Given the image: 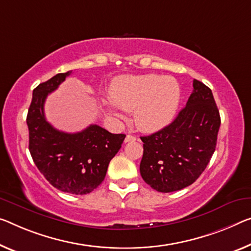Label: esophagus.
<instances>
[{
    "label": "esophagus",
    "instance_id": "esophagus-1",
    "mask_svg": "<svg viewBox=\"0 0 251 251\" xmlns=\"http://www.w3.org/2000/svg\"><path fill=\"white\" fill-rule=\"evenodd\" d=\"M134 140H137V137L132 136V134H126V137L125 139L126 142H130V141H134Z\"/></svg>",
    "mask_w": 251,
    "mask_h": 251
}]
</instances>
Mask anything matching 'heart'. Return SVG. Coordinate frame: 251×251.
<instances>
[{"instance_id": "1", "label": "heart", "mask_w": 251, "mask_h": 251, "mask_svg": "<svg viewBox=\"0 0 251 251\" xmlns=\"http://www.w3.org/2000/svg\"><path fill=\"white\" fill-rule=\"evenodd\" d=\"M110 96L114 105L134 111V122L139 129L155 132L174 120L180 102V87L169 76L153 74L121 76L113 80ZM114 117L121 114L113 109Z\"/></svg>"}]
</instances>
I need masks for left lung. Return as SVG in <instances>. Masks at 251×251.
Here are the masks:
<instances>
[{
  "label": "left lung",
  "mask_w": 251,
  "mask_h": 251,
  "mask_svg": "<svg viewBox=\"0 0 251 251\" xmlns=\"http://www.w3.org/2000/svg\"><path fill=\"white\" fill-rule=\"evenodd\" d=\"M186 106L171 125L140 137V174L161 193L179 191L199 178L213 155L221 119L212 91L198 79Z\"/></svg>",
  "instance_id": "left-lung-1"
}]
</instances>
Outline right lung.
I'll list each match as a JSON object with an SVG mask.
<instances>
[{
	"mask_svg": "<svg viewBox=\"0 0 251 251\" xmlns=\"http://www.w3.org/2000/svg\"><path fill=\"white\" fill-rule=\"evenodd\" d=\"M71 74L72 71L60 73L33 90L26 115L29 150L38 169L53 187L84 195L105 178L107 166L120 150L126 134L111 133L98 125L67 133L46 120V99Z\"/></svg>",
	"mask_w": 251,
	"mask_h": 251,
	"instance_id": "right-lung-1",
	"label": "right lung"
}]
</instances>
